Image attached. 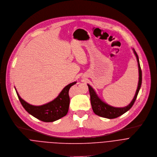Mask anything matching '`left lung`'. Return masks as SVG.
<instances>
[{"instance_id": "8db88e82", "label": "left lung", "mask_w": 157, "mask_h": 157, "mask_svg": "<svg viewBox=\"0 0 157 157\" xmlns=\"http://www.w3.org/2000/svg\"><path fill=\"white\" fill-rule=\"evenodd\" d=\"M132 51L136 57L137 61V64H138V68H139V82H138V85L137 88L136 90V92L135 93V95L131 101V102L126 106L125 107H114L112 106L105 101H103L97 94L95 90H94L92 86H91L89 84H87L89 89L90 92V101H91V105L93 109V112L95 113V114L105 117L107 119H114L116 118L125 113H126L128 111H129L132 106H133L137 95L139 93V91L140 90V88L141 87L142 85V71L139 63V59L138 55L137 52H136L135 49L134 48H132Z\"/></svg>"}]
</instances>
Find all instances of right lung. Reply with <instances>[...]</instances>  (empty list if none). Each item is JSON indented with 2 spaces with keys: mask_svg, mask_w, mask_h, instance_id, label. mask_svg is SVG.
Wrapping results in <instances>:
<instances>
[{
  "mask_svg": "<svg viewBox=\"0 0 157 157\" xmlns=\"http://www.w3.org/2000/svg\"><path fill=\"white\" fill-rule=\"evenodd\" d=\"M76 83L77 82H74L69 83L62 89L55 99L40 106L30 105L20 97L15 87V89L21 104L29 114L43 122H50L56 121L67 114L70 104L69 91Z\"/></svg>",
  "mask_w": 157,
  "mask_h": 157,
  "instance_id": "add662e5",
  "label": "right lung"
}]
</instances>
